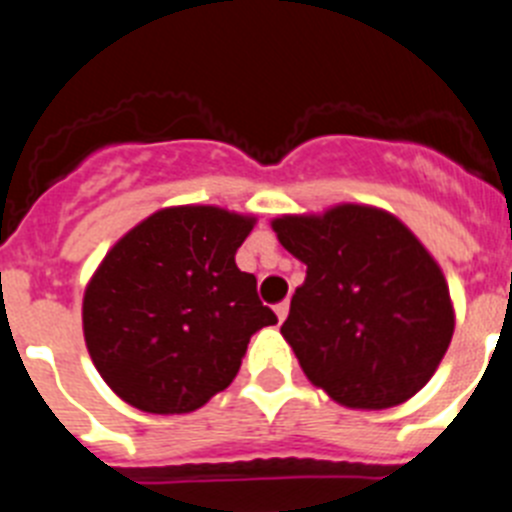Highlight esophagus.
I'll return each mask as SVG.
<instances>
[{"label": "esophagus", "instance_id": "1", "mask_svg": "<svg viewBox=\"0 0 512 512\" xmlns=\"http://www.w3.org/2000/svg\"><path fill=\"white\" fill-rule=\"evenodd\" d=\"M274 312H277L279 323H284V320H287V315H289V302H279V305L274 307Z\"/></svg>", "mask_w": 512, "mask_h": 512}]
</instances>
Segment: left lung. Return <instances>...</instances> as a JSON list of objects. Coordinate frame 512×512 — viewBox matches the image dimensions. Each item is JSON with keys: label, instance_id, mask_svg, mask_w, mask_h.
Here are the masks:
<instances>
[{"label": "left lung", "instance_id": "left-lung-1", "mask_svg": "<svg viewBox=\"0 0 512 512\" xmlns=\"http://www.w3.org/2000/svg\"><path fill=\"white\" fill-rule=\"evenodd\" d=\"M307 266L282 325L302 372L354 410L408 402L428 384L454 336L441 266L400 217L343 205L271 220Z\"/></svg>", "mask_w": 512, "mask_h": 512}]
</instances>
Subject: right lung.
Instances as JSON below:
<instances>
[{
  "mask_svg": "<svg viewBox=\"0 0 512 512\" xmlns=\"http://www.w3.org/2000/svg\"><path fill=\"white\" fill-rule=\"evenodd\" d=\"M253 225L225 207H164L107 251L84 289L81 323L120 400L182 415L233 382L253 333L277 323L256 277L235 264Z\"/></svg>",
  "mask_w": 512,
  "mask_h": 512,
  "instance_id": "add662e5",
  "label": "right lung"
}]
</instances>
